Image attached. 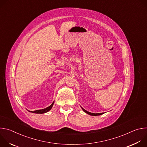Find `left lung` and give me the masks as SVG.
Listing matches in <instances>:
<instances>
[{
  "label": "left lung",
  "instance_id": "left-lung-1",
  "mask_svg": "<svg viewBox=\"0 0 147 147\" xmlns=\"http://www.w3.org/2000/svg\"><path fill=\"white\" fill-rule=\"evenodd\" d=\"M81 108H82V109L83 110V111H84V112H86V113H87V114H88V115H91V116H99V115H101L103 114V113H91V112H90L87 111H86V110H85L84 109H83L82 107H81Z\"/></svg>",
  "mask_w": 147,
  "mask_h": 147
}]
</instances>
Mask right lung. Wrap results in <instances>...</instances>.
Masks as SVG:
<instances>
[{
    "instance_id": "obj_1",
    "label": "right lung",
    "mask_w": 147,
    "mask_h": 147,
    "mask_svg": "<svg viewBox=\"0 0 147 147\" xmlns=\"http://www.w3.org/2000/svg\"><path fill=\"white\" fill-rule=\"evenodd\" d=\"M53 104H54V102L49 107H47V108H46L45 109H43L36 110V111H28L31 112V113H40V114L45 113L48 112V111H49L52 109V107L53 105Z\"/></svg>"
}]
</instances>
